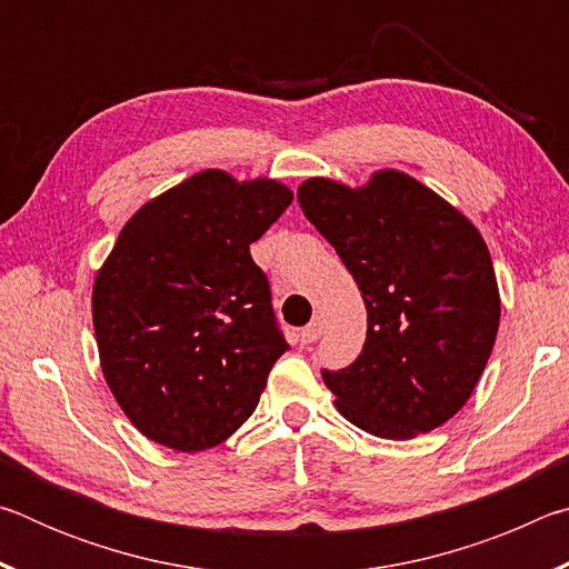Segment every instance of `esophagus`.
I'll return each instance as SVG.
<instances>
[{
    "label": "esophagus",
    "mask_w": 569,
    "mask_h": 569,
    "mask_svg": "<svg viewBox=\"0 0 569 569\" xmlns=\"http://www.w3.org/2000/svg\"><path fill=\"white\" fill-rule=\"evenodd\" d=\"M321 331H323V321L319 319V316H316V319L301 331V341L303 343H313L321 336Z\"/></svg>",
    "instance_id": "obj_1"
}]
</instances>
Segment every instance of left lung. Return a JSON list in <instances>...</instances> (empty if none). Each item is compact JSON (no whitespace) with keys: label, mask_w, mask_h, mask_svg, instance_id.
Segmentation results:
<instances>
[{"label":"left lung","mask_w":569,"mask_h":569,"mask_svg":"<svg viewBox=\"0 0 569 569\" xmlns=\"http://www.w3.org/2000/svg\"><path fill=\"white\" fill-rule=\"evenodd\" d=\"M298 206L359 283L369 323L359 359L323 371L336 409L381 439L441 427L475 391L502 313L477 226L391 168L359 188L308 178Z\"/></svg>","instance_id":"1"}]
</instances>
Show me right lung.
Segmentation results:
<instances>
[{
  "mask_svg": "<svg viewBox=\"0 0 569 569\" xmlns=\"http://www.w3.org/2000/svg\"><path fill=\"white\" fill-rule=\"evenodd\" d=\"M291 200L271 178L200 170L148 200L94 276L104 381L156 445L218 447L256 411L288 343L250 243Z\"/></svg>",
  "mask_w": 569,
  "mask_h": 569,
  "instance_id": "obj_1",
  "label": "right lung"
}]
</instances>
